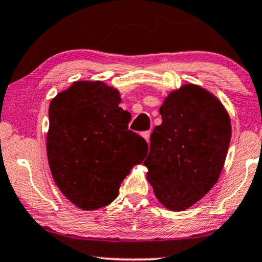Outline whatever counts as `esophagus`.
Masks as SVG:
<instances>
[{
  "label": "esophagus",
  "mask_w": 262,
  "mask_h": 262,
  "mask_svg": "<svg viewBox=\"0 0 262 262\" xmlns=\"http://www.w3.org/2000/svg\"><path fill=\"white\" fill-rule=\"evenodd\" d=\"M141 137H143L144 139L146 140L147 143H149V140H150V132H144V133L141 134Z\"/></svg>",
  "instance_id": "esophagus-1"
}]
</instances>
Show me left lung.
Masks as SVG:
<instances>
[{
	"instance_id": "8db88e82",
	"label": "left lung",
	"mask_w": 262,
	"mask_h": 262,
	"mask_svg": "<svg viewBox=\"0 0 262 262\" xmlns=\"http://www.w3.org/2000/svg\"><path fill=\"white\" fill-rule=\"evenodd\" d=\"M144 166L157 200L184 211L219 181L231 141L228 112L217 97L195 84L171 91L160 107Z\"/></svg>"
}]
</instances>
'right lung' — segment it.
Wrapping results in <instances>:
<instances>
[{"instance_id":"obj_1","label":"right lung","mask_w":262,"mask_h":262,"mask_svg":"<svg viewBox=\"0 0 262 262\" xmlns=\"http://www.w3.org/2000/svg\"><path fill=\"white\" fill-rule=\"evenodd\" d=\"M121 94L103 81L78 80L51 100L47 160L62 194L85 211L107 206L143 161L147 144L128 130Z\"/></svg>"}]
</instances>
